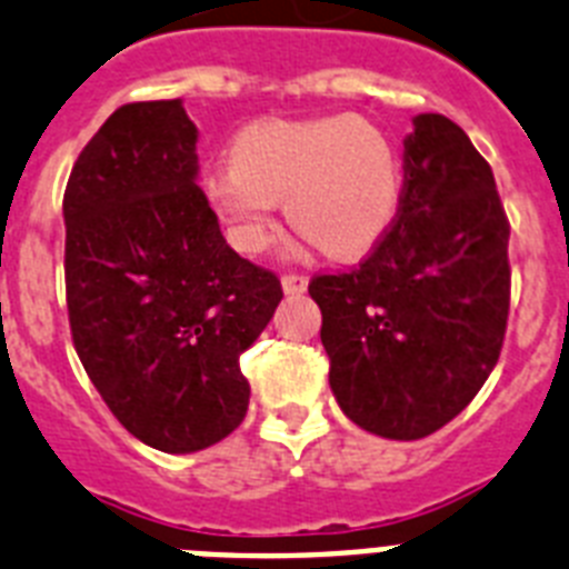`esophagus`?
I'll return each instance as SVG.
<instances>
[{
	"instance_id": "34e87169",
	"label": "esophagus",
	"mask_w": 569,
	"mask_h": 569,
	"mask_svg": "<svg viewBox=\"0 0 569 569\" xmlns=\"http://www.w3.org/2000/svg\"><path fill=\"white\" fill-rule=\"evenodd\" d=\"M281 288H284V293H305L308 290V276L284 273L281 276Z\"/></svg>"
}]
</instances>
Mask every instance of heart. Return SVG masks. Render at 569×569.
<instances>
[{"label": "heart", "instance_id": "heart-1", "mask_svg": "<svg viewBox=\"0 0 569 569\" xmlns=\"http://www.w3.org/2000/svg\"><path fill=\"white\" fill-rule=\"evenodd\" d=\"M230 160L207 172L203 192L244 252L273 241L284 198L290 224L331 259L371 250L400 210L395 146L353 114L261 120L238 132Z\"/></svg>", "mask_w": 569, "mask_h": 569}]
</instances>
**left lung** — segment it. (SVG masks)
<instances>
[{
    "mask_svg": "<svg viewBox=\"0 0 569 569\" xmlns=\"http://www.w3.org/2000/svg\"><path fill=\"white\" fill-rule=\"evenodd\" d=\"M395 224L348 273L313 276L339 409L388 440H420L472 402L501 357L509 221L458 123L417 114Z\"/></svg>",
    "mask_w": 569,
    "mask_h": 569,
    "instance_id": "8db88e82",
    "label": "left lung"
}]
</instances>
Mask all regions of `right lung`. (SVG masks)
Wrapping results in <instances>:
<instances>
[{
    "label": "right lung",
    "instance_id": "obj_1",
    "mask_svg": "<svg viewBox=\"0 0 569 569\" xmlns=\"http://www.w3.org/2000/svg\"><path fill=\"white\" fill-rule=\"evenodd\" d=\"M181 100L120 106L68 178L66 302L77 357L129 435L189 455L241 426L238 357L281 302L241 259L198 187Z\"/></svg>",
    "mask_w": 569,
    "mask_h": 569
}]
</instances>
